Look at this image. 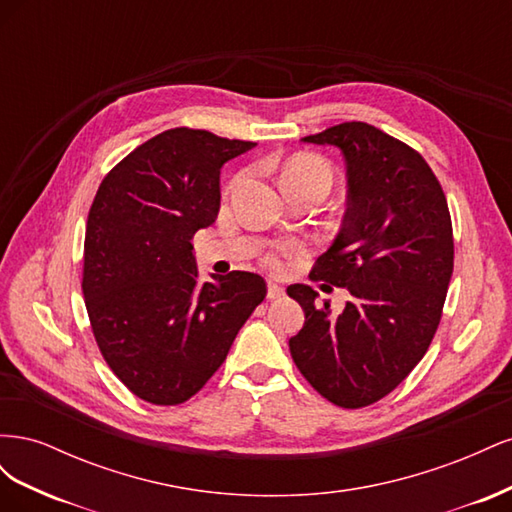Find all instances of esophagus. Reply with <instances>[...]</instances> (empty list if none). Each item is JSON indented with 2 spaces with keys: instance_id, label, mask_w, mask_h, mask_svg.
<instances>
[{
  "instance_id": "34e87169",
  "label": "esophagus",
  "mask_w": 512,
  "mask_h": 512,
  "mask_svg": "<svg viewBox=\"0 0 512 512\" xmlns=\"http://www.w3.org/2000/svg\"><path fill=\"white\" fill-rule=\"evenodd\" d=\"M284 292H286V290H284L282 284H277V282H273V280L267 282V297H269V299H273V301H275V299H282Z\"/></svg>"
}]
</instances>
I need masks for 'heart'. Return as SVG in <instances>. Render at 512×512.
Wrapping results in <instances>:
<instances>
[{
    "label": "heart",
    "instance_id": "b5f03b06",
    "mask_svg": "<svg viewBox=\"0 0 512 512\" xmlns=\"http://www.w3.org/2000/svg\"><path fill=\"white\" fill-rule=\"evenodd\" d=\"M243 181V177H237L232 181V188L239 185ZM294 183H318L322 188L331 190L333 185V170L327 162H322L318 158L312 156H297L286 162V166L282 168V185L284 190L288 185ZM303 250V243L301 241H294V239H284V241H275L271 243L265 254H262V262L273 271H282L286 267V260L297 256Z\"/></svg>",
    "mask_w": 512,
    "mask_h": 512
}]
</instances>
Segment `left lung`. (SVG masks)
<instances>
[{
  "instance_id": "8db88e82",
  "label": "left lung",
  "mask_w": 512,
  "mask_h": 512,
  "mask_svg": "<svg viewBox=\"0 0 512 512\" xmlns=\"http://www.w3.org/2000/svg\"><path fill=\"white\" fill-rule=\"evenodd\" d=\"M303 141L344 153V224L309 277L348 288L350 301L335 316L329 301L316 307L312 286H288L305 312L290 354L324 399L365 408L406 380L438 331L455 258L451 213L421 153L369 123L346 121Z\"/></svg>"
}]
</instances>
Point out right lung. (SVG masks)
I'll return each instance as SVG.
<instances>
[{
	"label": "right lung",
	"mask_w": 512,
	"mask_h": 512,
	"mask_svg": "<svg viewBox=\"0 0 512 512\" xmlns=\"http://www.w3.org/2000/svg\"><path fill=\"white\" fill-rule=\"evenodd\" d=\"M256 143L173 128L128 153L96 192L83 256L91 331L113 374L149 404L177 406L220 369L267 294L256 273L203 282L196 230L220 211V168Z\"/></svg>",
	"instance_id": "right-lung-1"
}]
</instances>
